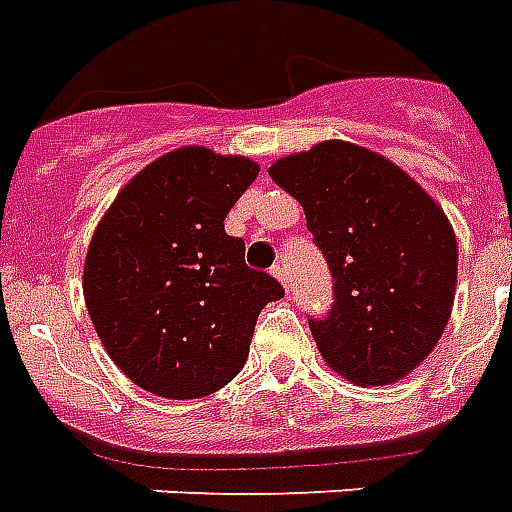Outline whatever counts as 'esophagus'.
<instances>
[{
    "instance_id": "1",
    "label": "esophagus",
    "mask_w": 512,
    "mask_h": 512,
    "mask_svg": "<svg viewBox=\"0 0 512 512\" xmlns=\"http://www.w3.org/2000/svg\"><path fill=\"white\" fill-rule=\"evenodd\" d=\"M271 276H274V279H279V282H282V287H290V282H287V271H285V266H274L271 268Z\"/></svg>"
}]
</instances>
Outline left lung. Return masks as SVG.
<instances>
[{"label": "left lung", "mask_w": 512, "mask_h": 512, "mask_svg": "<svg viewBox=\"0 0 512 512\" xmlns=\"http://www.w3.org/2000/svg\"><path fill=\"white\" fill-rule=\"evenodd\" d=\"M268 173L304 206L331 266L336 304L309 323L323 361L363 388L407 377L453 312L458 244L445 211L396 162L347 140L287 154Z\"/></svg>", "instance_id": "8db88e82"}]
</instances>
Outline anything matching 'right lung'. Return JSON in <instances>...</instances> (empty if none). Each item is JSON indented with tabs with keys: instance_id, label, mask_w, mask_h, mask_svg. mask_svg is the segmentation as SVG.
I'll return each instance as SVG.
<instances>
[{
	"instance_id": "right-lung-1",
	"label": "right lung",
	"mask_w": 512,
	"mask_h": 512,
	"mask_svg": "<svg viewBox=\"0 0 512 512\" xmlns=\"http://www.w3.org/2000/svg\"><path fill=\"white\" fill-rule=\"evenodd\" d=\"M260 165L181 146L135 173L86 249L83 298L111 361L138 388L200 399L244 369L260 309L285 290L244 263L225 217Z\"/></svg>"
}]
</instances>
